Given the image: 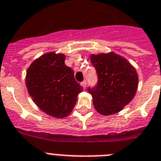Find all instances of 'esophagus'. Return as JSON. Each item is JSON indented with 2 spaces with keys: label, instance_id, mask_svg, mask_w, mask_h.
<instances>
[{
  "label": "esophagus",
  "instance_id": "obj_1",
  "mask_svg": "<svg viewBox=\"0 0 161 161\" xmlns=\"http://www.w3.org/2000/svg\"><path fill=\"white\" fill-rule=\"evenodd\" d=\"M86 85H87V81H86V80H85L84 81H82L81 83H80V86H81L84 89H85L86 87Z\"/></svg>",
  "mask_w": 161,
  "mask_h": 161
}]
</instances>
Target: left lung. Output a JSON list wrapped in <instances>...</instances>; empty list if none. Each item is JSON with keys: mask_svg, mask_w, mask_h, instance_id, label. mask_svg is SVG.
<instances>
[{"mask_svg": "<svg viewBox=\"0 0 161 161\" xmlns=\"http://www.w3.org/2000/svg\"><path fill=\"white\" fill-rule=\"evenodd\" d=\"M90 62L98 74V83L89 92L97 112L111 115L120 112L132 100L138 86L136 69L114 52L91 54Z\"/></svg>", "mask_w": 161, "mask_h": 161, "instance_id": "1", "label": "left lung"}]
</instances>
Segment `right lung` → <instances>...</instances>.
<instances>
[{
	"mask_svg": "<svg viewBox=\"0 0 161 161\" xmlns=\"http://www.w3.org/2000/svg\"><path fill=\"white\" fill-rule=\"evenodd\" d=\"M63 53L50 52L35 59L28 68L25 84L28 92L42 112L56 119L72 112L83 87L74 72L65 64Z\"/></svg>",
	"mask_w": 161,
	"mask_h": 161,
	"instance_id": "1",
	"label": "right lung"
}]
</instances>
